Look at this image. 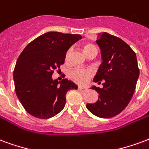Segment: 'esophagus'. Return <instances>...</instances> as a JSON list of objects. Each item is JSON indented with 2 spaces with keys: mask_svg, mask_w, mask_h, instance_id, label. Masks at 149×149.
Segmentation results:
<instances>
[{
  "mask_svg": "<svg viewBox=\"0 0 149 149\" xmlns=\"http://www.w3.org/2000/svg\"><path fill=\"white\" fill-rule=\"evenodd\" d=\"M78 89H79V91H87V88L85 87V86H79V87H78Z\"/></svg>",
  "mask_w": 149,
  "mask_h": 149,
  "instance_id": "1",
  "label": "esophagus"
}]
</instances>
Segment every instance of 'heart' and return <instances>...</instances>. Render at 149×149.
<instances>
[{"label": "heart", "instance_id": "obj_1", "mask_svg": "<svg viewBox=\"0 0 149 149\" xmlns=\"http://www.w3.org/2000/svg\"><path fill=\"white\" fill-rule=\"evenodd\" d=\"M92 46L93 45H91V44H87V45H86L84 47V49L86 50L90 47ZM71 51H72L71 47H70L69 49L67 50V52H66L65 58H68ZM93 74H94L93 70L88 69V68H79V67L74 68L72 70H70V72H69L70 79L74 82H76V83H79V84H86V82H88V81L90 80L91 77L93 76Z\"/></svg>", "mask_w": 149, "mask_h": 149}]
</instances>
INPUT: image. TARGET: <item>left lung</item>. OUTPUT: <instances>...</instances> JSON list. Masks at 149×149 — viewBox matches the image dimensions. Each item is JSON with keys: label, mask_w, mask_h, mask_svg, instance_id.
Here are the masks:
<instances>
[{"label": "left lung", "mask_w": 149, "mask_h": 149, "mask_svg": "<svg viewBox=\"0 0 149 149\" xmlns=\"http://www.w3.org/2000/svg\"><path fill=\"white\" fill-rule=\"evenodd\" d=\"M96 43L101 49L102 63L94 82L102 88L93 86L98 100L86 104V108L97 117L113 118L128 106L134 94L140 70L136 53L125 41L107 32L98 34Z\"/></svg>", "instance_id": "1"}]
</instances>
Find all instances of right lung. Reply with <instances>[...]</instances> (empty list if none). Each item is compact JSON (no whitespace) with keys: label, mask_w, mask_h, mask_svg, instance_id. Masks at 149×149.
<instances>
[{"label":"right lung","mask_w":149,"mask_h":149,"mask_svg":"<svg viewBox=\"0 0 149 149\" xmlns=\"http://www.w3.org/2000/svg\"><path fill=\"white\" fill-rule=\"evenodd\" d=\"M81 35L49 31L32 40L23 50L14 69L15 91L29 113L41 119L58 114L66 104V94L78 89L72 81L53 80L52 74L64 63L66 52Z\"/></svg>","instance_id":"add662e5"}]
</instances>
